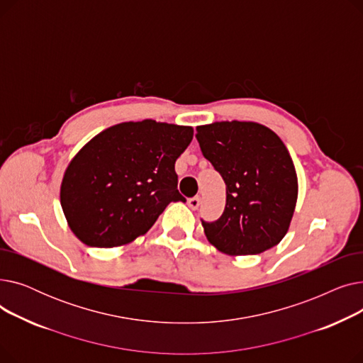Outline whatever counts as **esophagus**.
<instances>
[{
	"instance_id": "esophagus-1",
	"label": "esophagus",
	"mask_w": 363,
	"mask_h": 363,
	"mask_svg": "<svg viewBox=\"0 0 363 363\" xmlns=\"http://www.w3.org/2000/svg\"><path fill=\"white\" fill-rule=\"evenodd\" d=\"M188 206L191 207L193 211H197L199 206H200V197L196 196V197H193V199H189V200H188Z\"/></svg>"
}]
</instances>
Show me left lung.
Segmentation results:
<instances>
[{"mask_svg": "<svg viewBox=\"0 0 363 363\" xmlns=\"http://www.w3.org/2000/svg\"><path fill=\"white\" fill-rule=\"evenodd\" d=\"M196 138L226 185L222 216L201 220L208 242L230 256L272 249L287 234L297 201V174L287 147L256 122L197 126Z\"/></svg>", "mask_w": 363, "mask_h": 363, "instance_id": "8db88e82", "label": "left lung"}]
</instances>
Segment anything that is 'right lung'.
<instances>
[{
  "label": "right lung",
  "instance_id": "1",
  "mask_svg": "<svg viewBox=\"0 0 363 363\" xmlns=\"http://www.w3.org/2000/svg\"><path fill=\"white\" fill-rule=\"evenodd\" d=\"M191 126L151 119L110 126L76 155L60 186L72 233L91 247H119L144 235L178 191L175 162Z\"/></svg>",
  "mask_w": 363,
  "mask_h": 363
}]
</instances>
